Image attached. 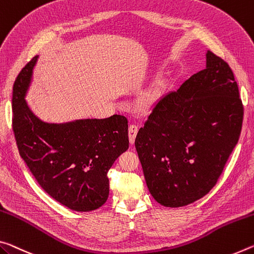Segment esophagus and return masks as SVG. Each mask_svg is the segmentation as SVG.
Here are the masks:
<instances>
[{
  "instance_id": "esophagus-1",
  "label": "esophagus",
  "mask_w": 254,
  "mask_h": 254,
  "mask_svg": "<svg viewBox=\"0 0 254 254\" xmlns=\"http://www.w3.org/2000/svg\"><path fill=\"white\" fill-rule=\"evenodd\" d=\"M138 130H139V127H136L135 124H131V126L128 127V140H130L131 144L134 143V140H135L136 133H138Z\"/></svg>"
}]
</instances>
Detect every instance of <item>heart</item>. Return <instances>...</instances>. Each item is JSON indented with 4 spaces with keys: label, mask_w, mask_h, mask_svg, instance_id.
<instances>
[{
    "label": "heart",
    "mask_w": 254,
    "mask_h": 254,
    "mask_svg": "<svg viewBox=\"0 0 254 254\" xmlns=\"http://www.w3.org/2000/svg\"><path fill=\"white\" fill-rule=\"evenodd\" d=\"M150 98H151V97H149V96H148V97L144 98V99H143V104H148V102H149V100H150Z\"/></svg>",
    "instance_id": "heart-1"
}]
</instances>
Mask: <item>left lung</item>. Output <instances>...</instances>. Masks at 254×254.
I'll return each mask as SVG.
<instances>
[{
	"instance_id": "8db88e82",
	"label": "left lung",
	"mask_w": 254,
	"mask_h": 254,
	"mask_svg": "<svg viewBox=\"0 0 254 254\" xmlns=\"http://www.w3.org/2000/svg\"><path fill=\"white\" fill-rule=\"evenodd\" d=\"M243 105L228 64L210 51L206 69L155 104L135 138L148 190L179 208L214 188L239 141Z\"/></svg>"
}]
</instances>
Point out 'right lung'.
Wrapping results in <instances>:
<instances>
[{"label": "right lung", "mask_w": 254, "mask_h": 254, "mask_svg": "<svg viewBox=\"0 0 254 254\" xmlns=\"http://www.w3.org/2000/svg\"><path fill=\"white\" fill-rule=\"evenodd\" d=\"M38 55L13 84V132L19 154L40 187L74 211L102 207L110 194L107 173L127 150V120L80 119L63 123L40 120L26 102Z\"/></svg>", "instance_id": "obj_1"}]
</instances>
